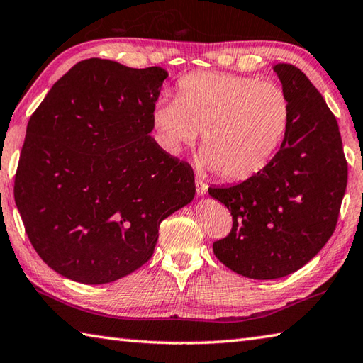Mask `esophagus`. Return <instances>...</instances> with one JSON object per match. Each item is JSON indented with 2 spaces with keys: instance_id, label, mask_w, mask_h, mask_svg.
<instances>
[{
  "instance_id": "obj_1",
  "label": "esophagus",
  "mask_w": 363,
  "mask_h": 363,
  "mask_svg": "<svg viewBox=\"0 0 363 363\" xmlns=\"http://www.w3.org/2000/svg\"><path fill=\"white\" fill-rule=\"evenodd\" d=\"M195 186H196V195L199 196H204L206 195V192H208V186H206V182H204L201 177H196L195 179Z\"/></svg>"
}]
</instances>
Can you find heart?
I'll use <instances>...</instances> for the list:
<instances>
[{
    "instance_id": "heart-1",
    "label": "heart",
    "mask_w": 363,
    "mask_h": 363,
    "mask_svg": "<svg viewBox=\"0 0 363 363\" xmlns=\"http://www.w3.org/2000/svg\"><path fill=\"white\" fill-rule=\"evenodd\" d=\"M152 123L160 146L171 154L203 133V167L225 179L245 181L278 154L291 125V103L274 82L195 72L177 82L176 100L155 103Z\"/></svg>"
}]
</instances>
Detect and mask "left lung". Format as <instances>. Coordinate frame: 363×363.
I'll list each match as a JSON object with an SVG mask.
<instances>
[{"mask_svg": "<svg viewBox=\"0 0 363 363\" xmlns=\"http://www.w3.org/2000/svg\"><path fill=\"white\" fill-rule=\"evenodd\" d=\"M273 69L291 103L278 154L245 182L208 190L233 216L214 254L250 279L284 278L318 255L337 227L347 184L338 123L325 100L294 65Z\"/></svg>", "mask_w": 363, "mask_h": 363, "instance_id": "obj_1", "label": "left lung"}]
</instances>
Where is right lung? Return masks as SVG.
I'll use <instances>...</instances> for the list:
<instances>
[{"mask_svg":"<svg viewBox=\"0 0 363 363\" xmlns=\"http://www.w3.org/2000/svg\"><path fill=\"white\" fill-rule=\"evenodd\" d=\"M167 77L89 58L30 117L14 199L33 247L65 278L108 284L133 273L160 222L194 200L192 167L150 136Z\"/></svg>","mask_w":363,"mask_h":363,"instance_id":"obj_1","label":"right lung"}]
</instances>
